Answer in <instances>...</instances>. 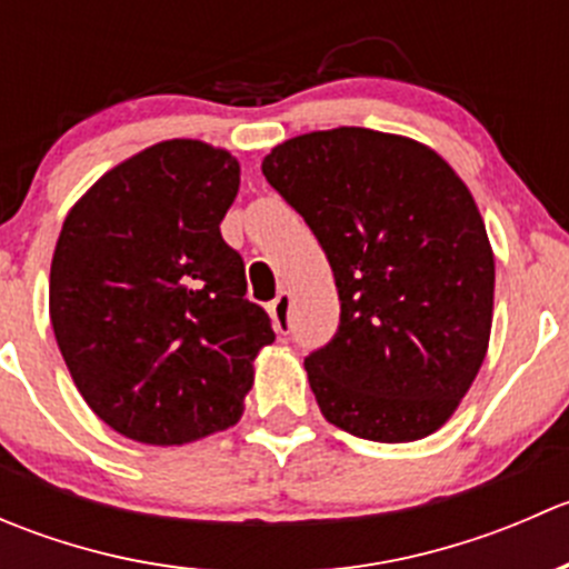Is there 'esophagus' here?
<instances>
[{"instance_id":"34e87169","label":"esophagus","mask_w":569,"mask_h":569,"mask_svg":"<svg viewBox=\"0 0 569 569\" xmlns=\"http://www.w3.org/2000/svg\"><path fill=\"white\" fill-rule=\"evenodd\" d=\"M289 311H291V295L289 291H280V295L274 297L272 306H269V313H272L274 330L278 332L289 330Z\"/></svg>"}]
</instances>
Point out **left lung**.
<instances>
[{
	"label": "left lung",
	"instance_id": "8db88e82",
	"mask_svg": "<svg viewBox=\"0 0 569 569\" xmlns=\"http://www.w3.org/2000/svg\"><path fill=\"white\" fill-rule=\"evenodd\" d=\"M261 170L336 274L341 325L306 358L321 416L377 443L438 432L490 347L496 258L470 189L423 142L360 126L291 137Z\"/></svg>",
	"mask_w": 569,
	"mask_h": 569
}]
</instances>
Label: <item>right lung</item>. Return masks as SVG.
<instances>
[{
  "label": "right lung",
  "mask_w": 569,
  "mask_h": 569,
  "mask_svg": "<svg viewBox=\"0 0 569 569\" xmlns=\"http://www.w3.org/2000/svg\"><path fill=\"white\" fill-rule=\"evenodd\" d=\"M239 162L164 140L107 170L62 222L49 274L57 347L90 410L148 446L231 429L274 341L220 222Z\"/></svg>",
  "instance_id": "right-lung-1"
}]
</instances>
